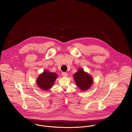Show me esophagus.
Returning <instances> with one entry per match:
<instances>
[{
	"label": "esophagus",
	"instance_id": "34e87169",
	"mask_svg": "<svg viewBox=\"0 0 132 132\" xmlns=\"http://www.w3.org/2000/svg\"><path fill=\"white\" fill-rule=\"evenodd\" d=\"M62 77H67L68 76V73H65V72H63V73H62Z\"/></svg>",
	"mask_w": 132,
	"mask_h": 132
}]
</instances>
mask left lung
<instances>
[{
    "label": "left lung",
    "mask_w": 132,
    "mask_h": 132,
    "mask_svg": "<svg viewBox=\"0 0 132 132\" xmlns=\"http://www.w3.org/2000/svg\"><path fill=\"white\" fill-rule=\"evenodd\" d=\"M73 78L77 86L82 91H86L89 89L94 83V79L92 76L85 72L84 70L79 68Z\"/></svg>",
    "instance_id": "1"
}]
</instances>
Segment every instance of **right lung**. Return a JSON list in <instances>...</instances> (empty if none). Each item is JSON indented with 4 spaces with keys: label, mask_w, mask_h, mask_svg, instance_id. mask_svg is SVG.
<instances>
[{
    "label": "right lung",
    "mask_w": 132,
    "mask_h": 132,
    "mask_svg": "<svg viewBox=\"0 0 132 132\" xmlns=\"http://www.w3.org/2000/svg\"><path fill=\"white\" fill-rule=\"evenodd\" d=\"M58 75L55 73L50 72L48 70H45L38 76L37 84L41 89L48 90L53 87Z\"/></svg>",
    "instance_id": "right-lung-1"
}]
</instances>
